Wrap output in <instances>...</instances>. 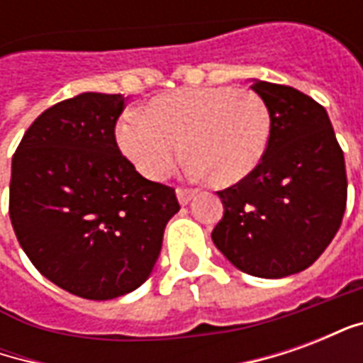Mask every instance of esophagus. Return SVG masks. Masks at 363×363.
Returning <instances> with one entry per match:
<instances>
[{"mask_svg": "<svg viewBox=\"0 0 363 363\" xmlns=\"http://www.w3.org/2000/svg\"><path fill=\"white\" fill-rule=\"evenodd\" d=\"M194 194H196V190L194 189H182V186H179L177 189V196H179V202H181L182 206H186L194 198Z\"/></svg>", "mask_w": 363, "mask_h": 363, "instance_id": "1", "label": "esophagus"}]
</instances>
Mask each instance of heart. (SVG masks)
I'll return each mask as SVG.
<instances>
[{
  "label": "heart",
  "instance_id": "b5f03b06",
  "mask_svg": "<svg viewBox=\"0 0 363 363\" xmlns=\"http://www.w3.org/2000/svg\"><path fill=\"white\" fill-rule=\"evenodd\" d=\"M116 140L147 179H165L181 161L184 143L194 173L229 186L249 177L264 157L270 112L252 89L189 87L155 96L147 114L126 112Z\"/></svg>",
  "mask_w": 363,
  "mask_h": 363
}]
</instances>
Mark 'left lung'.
<instances>
[{
    "label": "left lung",
    "instance_id": "left-lung-1",
    "mask_svg": "<svg viewBox=\"0 0 363 363\" xmlns=\"http://www.w3.org/2000/svg\"><path fill=\"white\" fill-rule=\"evenodd\" d=\"M251 87L270 112V140L259 167L218 192L223 218L212 239L239 270L284 278L311 267L342 223L344 153L325 106L311 96L259 79Z\"/></svg>",
    "mask_w": 363,
    "mask_h": 363
}]
</instances>
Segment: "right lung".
I'll return each instance as SVG.
<instances>
[{"instance_id":"obj_1","label":"right lung","mask_w":363,"mask_h":363,"mask_svg":"<svg viewBox=\"0 0 363 363\" xmlns=\"http://www.w3.org/2000/svg\"><path fill=\"white\" fill-rule=\"evenodd\" d=\"M122 95L82 93L44 111L13 155L9 218L44 278L83 299H114L150 278L174 189L120 153Z\"/></svg>"}]
</instances>
